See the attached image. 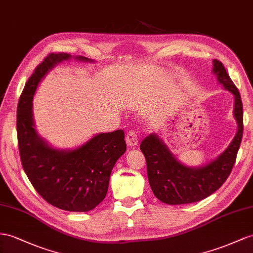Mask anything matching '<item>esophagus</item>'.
<instances>
[{"label":"esophagus","mask_w":253,"mask_h":253,"mask_svg":"<svg viewBox=\"0 0 253 253\" xmlns=\"http://www.w3.org/2000/svg\"><path fill=\"white\" fill-rule=\"evenodd\" d=\"M126 143L129 147H134L138 145V135L133 130H130L126 135Z\"/></svg>","instance_id":"1"}]
</instances>
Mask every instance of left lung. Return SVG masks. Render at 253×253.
Returning <instances> with one entry per match:
<instances>
[{"instance_id":"left-lung-1","label":"left lung","mask_w":253,"mask_h":253,"mask_svg":"<svg viewBox=\"0 0 253 253\" xmlns=\"http://www.w3.org/2000/svg\"><path fill=\"white\" fill-rule=\"evenodd\" d=\"M212 74L218 83L234 96L233 115L237 131L221 154L202 166L191 167L180 163L157 133L152 132L141 142L148 183L155 197L166 204H188L210 197L222 186L235 164L244 131L242 98L221 62L212 61Z\"/></svg>"}]
</instances>
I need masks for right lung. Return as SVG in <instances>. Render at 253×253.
Segmentation results:
<instances>
[{
  "label": "right lung",
  "mask_w": 253,
  "mask_h": 253,
  "mask_svg": "<svg viewBox=\"0 0 253 253\" xmlns=\"http://www.w3.org/2000/svg\"><path fill=\"white\" fill-rule=\"evenodd\" d=\"M76 60L95 63L85 56L51 53L25 84L17 110V134L23 170L36 191L48 203L68 211H88L105 199L110 175L126 152L122 129L99 132L83 144L59 148L42 138L36 128L33 99L41 82L57 64Z\"/></svg>",
  "instance_id": "1"
}]
</instances>
